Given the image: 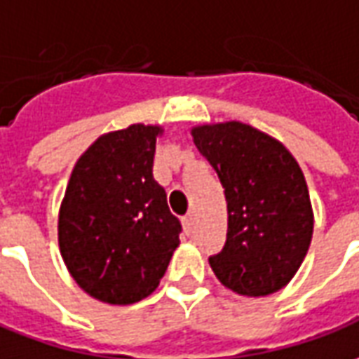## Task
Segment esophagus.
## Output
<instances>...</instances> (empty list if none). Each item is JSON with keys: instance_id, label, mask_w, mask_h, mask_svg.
I'll use <instances>...</instances> for the list:
<instances>
[{"instance_id": "1", "label": "esophagus", "mask_w": 359, "mask_h": 359, "mask_svg": "<svg viewBox=\"0 0 359 359\" xmlns=\"http://www.w3.org/2000/svg\"><path fill=\"white\" fill-rule=\"evenodd\" d=\"M182 225H184V229H187V233L192 231V225H194V215L188 214L182 217Z\"/></svg>"}]
</instances>
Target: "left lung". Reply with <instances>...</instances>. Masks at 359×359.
<instances>
[{
	"instance_id": "obj_1",
	"label": "left lung",
	"mask_w": 359,
	"mask_h": 359,
	"mask_svg": "<svg viewBox=\"0 0 359 359\" xmlns=\"http://www.w3.org/2000/svg\"><path fill=\"white\" fill-rule=\"evenodd\" d=\"M225 188L227 241L210 257L227 290L260 297L290 284L309 250V188L282 142L237 120L190 130Z\"/></svg>"
}]
</instances>
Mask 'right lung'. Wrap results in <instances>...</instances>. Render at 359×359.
Here are the masks:
<instances>
[{
    "label": "right lung",
    "mask_w": 359,
    "mask_h": 359,
    "mask_svg": "<svg viewBox=\"0 0 359 359\" xmlns=\"http://www.w3.org/2000/svg\"><path fill=\"white\" fill-rule=\"evenodd\" d=\"M161 126L102 134L75 163L57 214V245L85 293L110 305L151 295L180 245V222L154 179Z\"/></svg>",
    "instance_id": "right-lung-1"
}]
</instances>
